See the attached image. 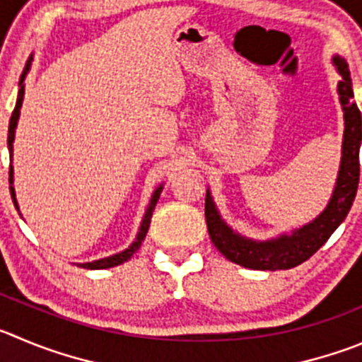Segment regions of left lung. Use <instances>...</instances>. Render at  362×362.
I'll return each instance as SVG.
<instances>
[{"mask_svg": "<svg viewBox=\"0 0 362 362\" xmlns=\"http://www.w3.org/2000/svg\"><path fill=\"white\" fill-rule=\"evenodd\" d=\"M332 62L341 74V82L337 83V94H339L341 107L344 112V134L339 173H337L336 187H334L329 205L318 218H314L302 228L293 230V234H282L280 238L268 239V241H253L245 235H239L223 221L207 189L205 221H207L209 235L219 253H223L228 261L250 269H269V272L295 268L318 252L349 214L354 198H356L357 185H359L362 121L361 110L357 109V105L352 100L354 90L349 64L337 55L334 57Z\"/></svg>", "mask_w": 362, "mask_h": 362, "instance_id": "left-lung-1", "label": "left lung"}]
</instances>
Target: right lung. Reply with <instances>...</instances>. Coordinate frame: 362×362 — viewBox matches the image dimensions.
I'll list each match as a JSON object with an SVG mask.
<instances>
[{"mask_svg":"<svg viewBox=\"0 0 362 362\" xmlns=\"http://www.w3.org/2000/svg\"><path fill=\"white\" fill-rule=\"evenodd\" d=\"M32 60V59H30ZM30 60L28 64H26L25 71H23L21 74V80H19V93H18V101H16V109H13L12 112V117H10V123H8V139H6V143H8V153H10V158H12V143H13V135H16V127H18V119H19V110H21V105H23V96H25V78H26V73L30 71ZM8 182H10V194H12V200H13V205H16V209L19 211L18 207V200H16V191H13V170L12 165H10V171H8ZM162 192V185H158L157 189H155L153 197H151L150 200V205H148L146 212H144V218H143V223H141L139 227V232H137V238H135V241L132 243L130 246H128L127 250H123V252L116 253V255H110V257H105V259H100V261H93V262H83V264H78L82 266V268H87V269H105V268H114V266L117 264H123V262H127L128 259L134 255L137 250H139L141 243H143V239L146 238V232L148 228H150V221H151V214H153V209L155 205H157L158 202V197H160Z\"/></svg>","mask_w":362,"mask_h":362,"instance_id":"add662e5","label":"right lung"}]
</instances>
